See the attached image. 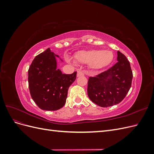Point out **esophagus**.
<instances>
[{"instance_id": "1", "label": "esophagus", "mask_w": 154, "mask_h": 154, "mask_svg": "<svg viewBox=\"0 0 154 154\" xmlns=\"http://www.w3.org/2000/svg\"><path fill=\"white\" fill-rule=\"evenodd\" d=\"M82 76H84V72L81 71H78L77 72V77H80Z\"/></svg>"}]
</instances>
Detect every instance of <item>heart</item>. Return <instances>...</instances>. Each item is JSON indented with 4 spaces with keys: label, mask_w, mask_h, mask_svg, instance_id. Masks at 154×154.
I'll return each instance as SVG.
<instances>
[{
    "label": "heart",
    "mask_w": 154,
    "mask_h": 154,
    "mask_svg": "<svg viewBox=\"0 0 154 154\" xmlns=\"http://www.w3.org/2000/svg\"><path fill=\"white\" fill-rule=\"evenodd\" d=\"M67 59L69 62H72L70 58ZM113 59V53L109 50L81 51L75 54V60L77 62L89 64L91 69L94 71H97L108 66L112 62Z\"/></svg>",
    "instance_id": "heart-1"
}]
</instances>
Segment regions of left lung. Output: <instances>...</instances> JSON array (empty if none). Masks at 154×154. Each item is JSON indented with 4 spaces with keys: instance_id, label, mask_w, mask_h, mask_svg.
<instances>
[{
    "instance_id": "1",
    "label": "left lung",
    "mask_w": 154,
    "mask_h": 154,
    "mask_svg": "<svg viewBox=\"0 0 154 154\" xmlns=\"http://www.w3.org/2000/svg\"><path fill=\"white\" fill-rule=\"evenodd\" d=\"M117 53V63L107 71L88 78V97L101 107L119 103L131 87L133 74L130 62L123 53Z\"/></svg>"
}]
</instances>
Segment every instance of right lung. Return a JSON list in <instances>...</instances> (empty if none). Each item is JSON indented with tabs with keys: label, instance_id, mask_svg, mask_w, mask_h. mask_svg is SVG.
<instances>
[{
	"label": "right lung",
	"instance_id": "right-lung-1",
	"mask_svg": "<svg viewBox=\"0 0 154 154\" xmlns=\"http://www.w3.org/2000/svg\"><path fill=\"white\" fill-rule=\"evenodd\" d=\"M57 57L49 48L37 55L28 70L32 99L40 109L57 110L66 104L69 87L75 81L76 72L63 74L57 69Z\"/></svg>",
	"mask_w": 154,
	"mask_h": 154
}]
</instances>
